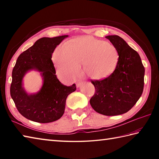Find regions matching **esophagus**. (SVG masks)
Here are the masks:
<instances>
[{
  "label": "esophagus",
  "mask_w": 159,
  "mask_h": 159,
  "mask_svg": "<svg viewBox=\"0 0 159 159\" xmlns=\"http://www.w3.org/2000/svg\"><path fill=\"white\" fill-rule=\"evenodd\" d=\"M81 84H82V81H78V82L76 83V87H80V85H81Z\"/></svg>",
  "instance_id": "esophagus-1"
}]
</instances>
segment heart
<instances>
[{"instance_id": "obj_1", "label": "heart", "mask_w": 159, "mask_h": 159, "mask_svg": "<svg viewBox=\"0 0 159 159\" xmlns=\"http://www.w3.org/2000/svg\"><path fill=\"white\" fill-rule=\"evenodd\" d=\"M52 59L57 72L62 76L73 78L83 65L87 76L104 79L116 70L119 55L112 43L85 36L57 47Z\"/></svg>"}]
</instances>
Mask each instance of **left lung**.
<instances>
[{"label":"left lung","instance_id":"8db88e82","mask_svg":"<svg viewBox=\"0 0 159 159\" xmlns=\"http://www.w3.org/2000/svg\"><path fill=\"white\" fill-rule=\"evenodd\" d=\"M106 38L116 47L119 60L114 72L102 80H91L95 93L91 106L96 112L113 116L128 112L139 99L144 86L145 68L137 51L118 35Z\"/></svg>","mask_w":159,"mask_h":159}]
</instances>
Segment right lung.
Returning a JSON list of instances; mask_svg holds the SVG:
<instances>
[{"mask_svg":"<svg viewBox=\"0 0 159 159\" xmlns=\"http://www.w3.org/2000/svg\"><path fill=\"white\" fill-rule=\"evenodd\" d=\"M67 36L39 39L16 61L10 94L19 113L26 119L39 123L59 120L65 111L67 96L76 89L75 84L67 87L59 81L51 59L57 46ZM33 69L41 72L44 83L38 93L29 95L23 89L22 79L27 70Z\"/></svg>","mask_w":159,"mask_h":159,"instance_id":"right-lung-1","label":"right lung"}]
</instances>
